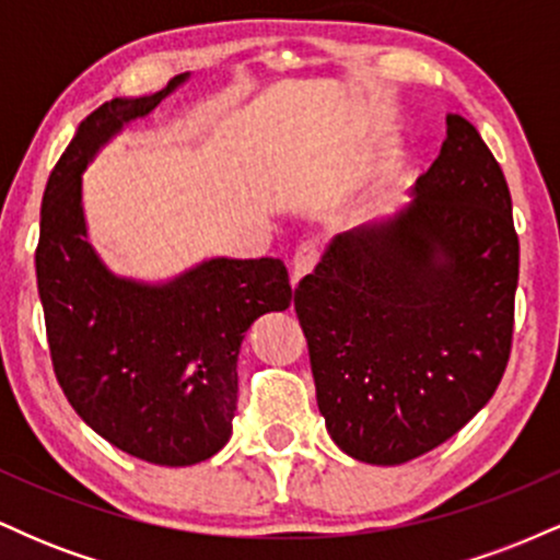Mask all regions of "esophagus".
Wrapping results in <instances>:
<instances>
[{"mask_svg":"<svg viewBox=\"0 0 560 560\" xmlns=\"http://www.w3.org/2000/svg\"><path fill=\"white\" fill-rule=\"evenodd\" d=\"M318 262V249L313 244H302L292 258V287H298L307 273H313Z\"/></svg>","mask_w":560,"mask_h":560,"instance_id":"obj_1","label":"esophagus"}]
</instances>
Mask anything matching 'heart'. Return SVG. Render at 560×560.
I'll use <instances>...</instances> for the list:
<instances>
[{"label":"heart","mask_w":560,"mask_h":560,"mask_svg":"<svg viewBox=\"0 0 560 560\" xmlns=\"http://www.w3.org/2000/svg\"><path fill=\"white\" fill-rule=\"evenodd\" d=\"M405 173V158L389 155L387 160L374 165L358 184L347 191L345 197V218L352 226H363V223H374L395 205L400 195Z\"/></svg>","instance_id":"b5f03b06"}]
</instances>
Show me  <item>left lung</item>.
Instances as JSON below:
<instances>
[{"label": "left lung", "mask_w": 560, "mask_h": 560, "mask_svg": "<svg viewBox=\"0 0 560 560\" xmlns=\"http://www.w3.org/2000/svg\"><path fill=\"white\" fill-rule=\"evenodd\" d=\"M413 191L395 218L334 236L294 292L326 432L374 466L460 432L511 355V191L466 118L447 115L440 158Z\"/></svg>", "instance_id": "obj_1"}]
</instances>
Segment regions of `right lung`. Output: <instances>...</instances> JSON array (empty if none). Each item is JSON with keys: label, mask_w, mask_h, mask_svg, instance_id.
Returning <instances> with one entry per match:
<instances>
[{"label": "right lung", "mask_w": 560, "mask_h": 560, "mask_svg": "<svg viewBox=\"0 0 560 560\" xmlns=\"http://www.w3.org/2000/svg\"><path fill=\"white\" fill-rule=\"evenodd\" d=\"M189 79L115 96L81 120L44 189L36 249L49 352L68 402L110 445L158 466L199 464L226 445L244 334L292 305L276 258H205L147 281L115 273L89 240L83 171Z\"/></svg>", "instance_id": "obj_1"}]
</instances>
